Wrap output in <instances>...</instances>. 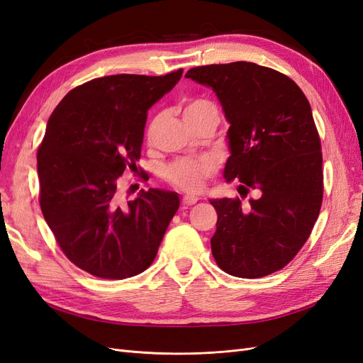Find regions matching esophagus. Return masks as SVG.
Wrapping results in <instances>:
<instances>
[{
  "label": "esophagus",
  "instance_id": "esophagus-1",
  "mask_svg": "<svg viewBox=\"0 0 363 363\" xmlns=\"http://www.w3.org/2000/svg\"><path fill=\"white\" fill-rule=\"evenodd\" d=\"M196 201H199V199H196V196H194V195H184L183 199H182V203H183V206H194Z\"/></svg>",
  "mask_w": 363,
  "mask_h": 363
}]
</instances>
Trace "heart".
Instances as JSON below:
<instances>
[{
	"label": "heart",
	"instance_id": "b5f03b06",
	"mask_svg": "<svg viewBox=\"0 0 363 363\" xmlns=\"http://www.w3.org/2000/svg\"><path fill=\"white\" fill-rule=\"evenodd\" d=\"M183 115L186 123L191 127L206 118H216L218 119V108L215 104L207 100H191L183 108ZM159 123V118L151 121V124L147 130V138L150 139L152 131ZM218 171V160L212 156H203L199 159H179L163 169V179L167 180L172 188L180 189L184 192H200L206 180H208Z\"/></svg>",
	"mask_w": 363,
	"mask_h": 363
}]
</instances>
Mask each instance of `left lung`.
Returning <instances> with one entry per match:
<instances>
[{
    "instance_id": "left-lung-1",
    "label": "left lung",
    "mask_w": 363,
    "mask_h": 363,
    "mask_svg": "<svg viewBox=\"0 0 363 363\" xmlns=\"http://www.w3.org/2000/svg\"><path fill=\"white\" fill-rule=\"evenodd\" d=\"M188 79L212 87L230 123L224 177L256 199L212 200L218 267L259 279L284 268L309 239L323 204L321 139L306 95L292 79L251 62L204 65Z\"/></svg>"
}]
</instances>
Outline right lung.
<instances>
[{"mask_svg": "<svg viewBox=\"0 0 363 363\" xmlns=\"http://www.w3.org/2000/svg\"><path fill=\"white\" fill-rule=\"evenodd\" d=\"M182 72L94 79L69 91L48 119L38 150L40 211L63 255L95 277L145 271L180 206L177 194L162 189L123 204L116 186L138 171L148 108Z\"/></svg>", "mask_w": 363, "mask_h": 363, "instance_id": "add662e5", "label": "right lung"}]
</instances>
